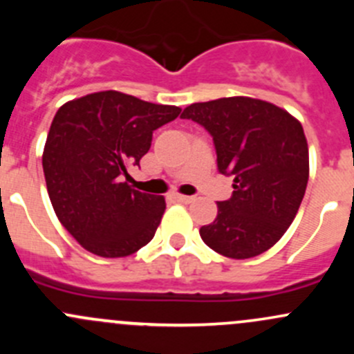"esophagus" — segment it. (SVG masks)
Returning a JSON list of instances; mask_svg holds the SVG:
<instances>
[{
    "label": "esophagus",
    "mask_w": 354,
    "mask_h": 354,
    "mask_svg": "<svg viewBox=\"0 0 354 354\" xmlns=\"http://www.w3.org/2000/svg\"><path fill=\"white\" fill-rule=\"evenodd\" d=\"M174 198H176L178 202H181V203H192L195 200V197H188V195H176Z\"/></svg>",
    "instance_id": "34e87169"
}]
</instances>
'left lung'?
<instances>
[{"label":"left lung","mask_w":354,"mask_h":354,"mask_svg":"<svg viewBox=\"0 0 354 354\" xmlns=\"http://www.w3.org/2000/svg\"><path fill=\"white\" fill-rule=\"evenodd\" d=\"M183 120L212 135L219 173L233 176V195L217 203L214 223L200 227L203 243L230 259H252L283 238L308 183V144L301 123L260 99L195 102Z\"/></svg>","instance_id":"1"}]
</instances>
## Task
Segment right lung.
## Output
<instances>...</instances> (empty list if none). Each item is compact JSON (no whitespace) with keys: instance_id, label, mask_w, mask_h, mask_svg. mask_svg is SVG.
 <instances>
[{"instance_id":"right-lung-1","label":"right lung","mask_w":354,"mask_h":354,"mask_svg":"<svg viewBox=\"0 0 354 354\" xmlns=\"http://www.w3.org/2000/svg\"><path fill=\"white\" fill-rule=\"evenodd\" d=\"M180 113L104 91L68 101L55 114L42 154L46 187L59 223L87 252L118 259L154 238L166 200L123 180L149 152L154 130Z\"/></svg>"}]
</instances>
